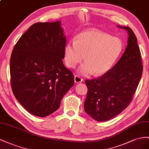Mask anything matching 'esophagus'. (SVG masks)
<instances>
[{"mask_svg": "<svg viewBox=\"0 0 149 149\" xmlns=\"http://www.w3.org/2000/svg\"><path fill=\"white\" fill-rule=\"evenodd\" d=\"M74 81H75V83L76 84H79V83H81L83 81V79L80 77H79V75H75Z\"/></svg>", "mask_w": 149, "mask_h": 149, "instance_id": "1", "label": "esophagus"}]
</instances>
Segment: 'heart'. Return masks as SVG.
I'll return each mask as SVG.
<instances>
[{
	"label": "heart",
	"instance_id": "1",
	"mask_svg": "<svg viewBox=\"0 0 149 149\" xmlns=\"http://www.w3.org/2000/svg\"><path fill=\"white\" fill-rule=\"evenodd\" d=\"M124 49L121 39L112 37L97 29L80 33L75 40L68 42L64 49L66 65L74 69L81 62L78 73L84 76L92 74L96 76L105 74L111 69Z\"/></svg>",
	"mask_w": 149,
	"mask_h": 149
}]
</instances>
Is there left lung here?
<instances>
[{
  "label": "left lung",
  "mask_w": 149,
  "mask_h": 149,
  "mask_svg": "<svg viewBox=\"0 0 149 149\" xmlns=\"http://www.w3.org/2000/svg\"><path fill=\"white\" fill-rule=\"evenodd\" d=\"M117 26L128 33L124 54L107 73L85 82L88 88L85 112L99 122L111 119L129 105L142 74L141 52L135 33L129 27Z\"/></svg>",
  "instance_id": "obj_1"
}]
</instances>
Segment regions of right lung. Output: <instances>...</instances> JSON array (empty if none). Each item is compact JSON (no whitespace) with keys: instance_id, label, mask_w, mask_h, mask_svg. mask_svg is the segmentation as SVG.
I'll return each instance as SVG.
<instances>
[{"instance_id":"right-lung-1","label":"right lung","mask_w":149,"mask_h":149,"mask_svg":"<svg viewBox=\"0 0 149 149\" xmlns=\"http://www.w3.org/2000/svg\"><path fill=\"white\" fill-rule=\"evenodd\" d=\"M66 36L61 21L31 25L17 42L10 61L16 99L27 111L44 117L58 109L74 77L63 65Z\"/></svg>"}]
</instances>
